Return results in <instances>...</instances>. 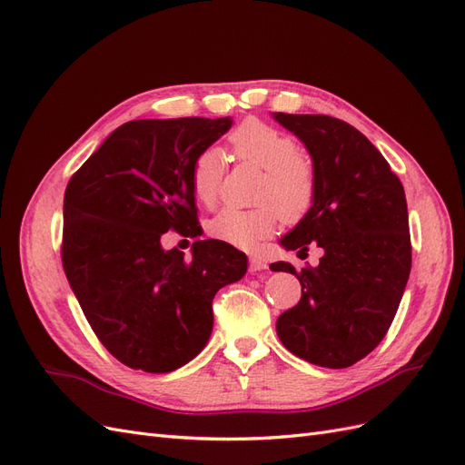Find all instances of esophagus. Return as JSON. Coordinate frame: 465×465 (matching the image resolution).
Returning a JSON list of instances; mask_svg holds the SVG:
<instances>
[{
	"label": "esophagus",
	"instance_id": "34e87169",
	"mask_svg": "<svg viewBox=\"0 0 465 465\" xmlns=\"http://www.w3.org/2000/svg\"><path fill=\"white\" fill-rule=\"evenodd\" d=\"M265 267H267V262H265L263 258H260V256H252V258H250V272H252V273L263 272Z\"/></svg>",
	"mask_w": 465,
	"mask_h": 465
}]
</instances>
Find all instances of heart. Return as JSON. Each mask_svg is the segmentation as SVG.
<instances>
[{"label":"heart","instance_id":"1","mask_svg":"<svg viewBox=\"0 0 465 465\" xmlns=\"http://www.w3.org/2000/svg\"><path fill=\"white\" fill-rule=\"evenodd\" d=\"M236 159L263 168L254 209L227 207L209 221V234L238 248L256 246L279 227L281 219L301 221L316 193L314 164L299 153L294 139L270 124L248 120L229 135ZM224 174V157L217 147H205L192 164L195 198L211 205L217 200Z\"/></svg>","mask_w":465,"mask_h":465}]
</instances>
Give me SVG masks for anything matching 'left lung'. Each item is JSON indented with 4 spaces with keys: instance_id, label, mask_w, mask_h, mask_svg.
Masks as SVG:
<instances>
[{
    "instance_id": "8db88e82",
    "label": "left lung",
    "mask_w": 465,
    "mask_h": 465,
    "mask_svg": "<svg viewBox=\"0 0 465 465\" xmlns=\"http://www.w3.org/2000/svg\"><path fill=\"white\" fill-rule=\"evenodd\" d=\"M314 164L312 207L281 236L285 250H323L301 273L289 262L272 272L297 275L302 297L277 318L292 355L326 369H347L384 340L411 272L407 202L388 161L353 125L323 114L273 112Z\"/></svg>"
}]
</instances>
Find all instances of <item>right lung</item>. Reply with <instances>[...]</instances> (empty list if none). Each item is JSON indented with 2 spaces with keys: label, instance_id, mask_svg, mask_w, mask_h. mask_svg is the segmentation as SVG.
Instances as JSON below:
<instances>
[{
  "label": "right lung",
  "instance_id": "1",
  "mask_svg": "<svg viewBox=\"0 0 465 465\" xmlns=\"http://www.w3.org/2000/svg\"><path fill=\"white\" fill-rule=\"evenodd\" d=\"M232 118L132 120L112 132L64 195V270L101 343L130 369L173 372L213 331V297L246 275L244 252L198 241L192 260L164 250L171 229L195 234L192 164Z\"/></svg>",
  "mask_w": 465,
  "mask_h": 465
}]
</instances>
